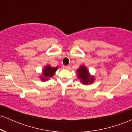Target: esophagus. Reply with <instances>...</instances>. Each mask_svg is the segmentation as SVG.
Instances as JSON below:
<instances>
[{"mask_svg":"<svg viewBox=\"0 0 132 132\" xmlns=\"http://www.w3.org/2000/svg\"><path fill=\"white\" fill-rule=\"evenodd\" d=\"M63 68L65 69H69L70 68V66H63Z\"/></svg>","mask_w":132,"mask_h":132,"instance_id":"34e87169","label":"esophagus"}]
</instances>
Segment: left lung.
Listing matches in <instances>:
<instances>
[{"instance_id":"1","label":"left lung","mask_w":132,"mask_h":132,"mask_svg":"<svg viewBox=\"0 0 132 132\" xmlns=\"http://www.w3.org/2000/svg\"><path fill=\"white\" fill-rule=\"evenodd\" d=\"M77 75L81 83L84 85L91 84L95 80L94 77L90 75L87 68L84 65L79 66V68L77 69Z\"/></svg>"}]
</instances>
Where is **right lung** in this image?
<instances>
[{"mask_svg": "<svg viewBox=\"0 0 132 132\" xmlns=\"http://www.w3.org/2000/svg\"><path fill=\"white\" fill-rule=\"evenodd\" d=\"M58 69V67H51L50 65H46L42 69V74L40 76V79L42 81L45 82L52 78L55 74L56 71Z\"/></svg>", "mask_w": 132, "mask_h": 132, "instance_id": "obj_1", "label": "right lung"}]
</instances>
